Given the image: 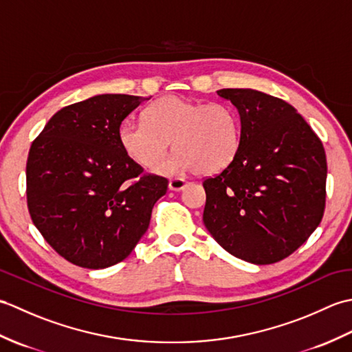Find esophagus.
<instances>
[{"label":"esophagus","instance_id":"1","mask_svg":"<svg viewBox=\"0 0 352 352\" xmlns=\"http://www.w3.org/2000/svg\"><path fill=\"white\" fill-rule=\"evenodd\" d=\"M186 186H188V180H184L182 177H175V178H170L169 180V189L170 190H183Z\"/></svg>","mask_w":352,"mask_h":352}]
</instances>
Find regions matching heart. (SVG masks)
Listing matches in <instances>:
<instances>
[{
    "instance_id": "obj_1",
    "label": "heart",
    "mask_w": 352,
    "mask_h": 352,
    "mask_svg": "<svg viewBox=\"0 0 352 352\" xmlns=\"http://www.w3.org/2000/svg\"><path fill=\"white\" fill-rule=\"evenodd\" d=\"M172 140L177 154L161 162ZM119 142L125 154L144 168L160 161L155 170L162 174L197 169L213 175L227 169L241 151V119L227 104L169 95L149 104L145 121H125Z\"/></svg>"
}]
</instances>
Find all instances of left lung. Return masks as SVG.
Segmentation results:
<instances>
[{"label":"left lung","instance_id":"obj_1","mask_svg":"<svg viewBox=\"0 0 352 352\" xmlns=\"http://www.w3.org/2000/svg\"><path fill=\"white\" fill-rule=\"evenodd\" d=\"M241 116L236 160L206 178L203 221L231 256L254 265L289 257L325 210L322 142L295 107L254 89H221Z\"/></svg>","mask_w":352,"mask_h":352}]
</instances>
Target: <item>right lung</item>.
I'll return each mask as SVG.
<instances>
[{
    "label": "right lung",
    "mask_w": 352,
    "mask_h": 352,
    "mask_svg": "<svg viewBox=\"0 0 352 352\" xmlns=\"http://www.w3.org/2000/svg\"><path fill=\"white\" fill-rule=\"evenodd\" d=\"M142 96L104 94L66 106L37 136L27 160L32 221L58 256L104 269L130 256L168 180L144 174L119 142Z\"/></svg>",
    "instance_id": "add662e5"
}]
</instances>
